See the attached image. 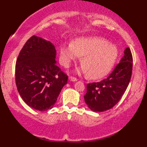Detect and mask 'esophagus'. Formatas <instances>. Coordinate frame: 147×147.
<instances>
[{"mask_svg": "<svg viewBox=\"0 0 147 147\" xmlns=\"http://www.w3.org/2000/svg\"><path fill=\"white\" fill-rule=\"evenodd\" d=\"M69 79H70V81H72V82H76V81L78 80V79L76 78L75 77H72V76H70V77H69Z\"/></svg>", "mask_w": 147, "mask_h": 147, "instance_id": "34e87169", "label": "esophagus"}]
</instances>
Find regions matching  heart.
<instances>
[{
  "mask_svg": "<svg viewBox=\"0 0 147 147\" xmlns=\"http://www.w3.org/2000/svg\"><path fill=\"white\" fill-rule=\"evenodd\" d=\"M117 56L113 45L101 37H88L76 39L73 44L61 46V61L68 66L72 61L82 57V70L87 72L90 79H97L107 74L113 67Z\"/></svg>",
  "mask_w": 147,
  "mask_h": 147,
  "instance_id": "heart-1",
  "label": "heart"
}]
</instances>
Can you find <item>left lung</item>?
Instances as JSON below:
<instances>
[{
  "mask_svg": "<svg viewBox=\"0 0 147 147\" xmlns=\"http://www.w3.org/2000/svg\"><path fill=\"white\" fill-rule=\"evenodd\" d=\"M133 57L126 48L124 56L112 72L99 82L87 84L84 100L89 109L95 112H103L112 109L122 98L132 75Z\"/></svg>",
  "mask_w": 147,
  "mask_h": 147,
  "instance_id": "8db88e82",
  "label": "left lung"
}]
</instances>
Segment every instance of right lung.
Returning <instances> with one entry per match:
<instances>
[{"label":"right lung","instance_id":"right-lung-1","mask_svg":"<svg viewBox=\"0 0 147 147\" xmlns=\"http://www.w3.org/2000/svg\"><path fill=\"white\" fill-rule=\"evenodd\" d=\"M56 50L50 41L31 36L19 52L15 81L23 100L36 110L52 109L68 75L56 65Z\"/></svg>","mask_w":147,"mask_h":147}]
</instances>
